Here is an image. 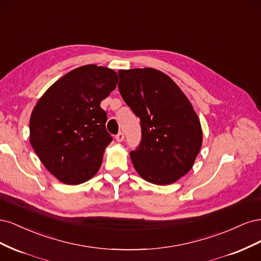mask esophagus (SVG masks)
<instances>
[{
    "label": "esophagus",
    "instance_id": "34e87169",
    "mask_svg": "<svg viewBox=\"0 0 261 261\" xmlns=\"http://www.w3.org/2000/svg\"><path fill=\"white\" fill-rule=\"evenodd\" d=\"M115 139H116V141H118V143H121V141L124 140V134H123L122 132H120V133H118L117 135L115 136Z\"/></svg>",
    "mask_w": 261,
    "mask_h": 261
}]
</instances>
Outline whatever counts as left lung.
<instances>
[{"mask_svg":"<svg viewBox=\"0 0 261 261\" xmlns=\"http://www.w3.org/2000/svg\"><path fill=\"white\" fill-rule=\"evenodd\" d=\"M118 89L140 118L141 141L130 151L138 174L149 183H175L193 168L202 129L191 101L171 78L154 68L118 70Z\"/></svg>","mask_w":261,"mask_h":261,"instance_id":"obj_1","label":"left lung"}]
</instances>
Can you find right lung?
Segmentation results:
<instances>
[{"instance_id": "add662e5", "label": "right lung", "mask_w": 261, "mask_h": 261, "mask_svg": "<svg viewBox=\"0 0 261 261\" xmlns=\"http://www.w3.org/2000/svg\"><path fill=\"white\" fill-rule=\"evenodd\" d=\"M116 84L113 69L85 65L61 77L38 100L29 121L30 144L62 183L82 184L99 171L113 139L100 103Z\"/></svg>"}]
</instances>
